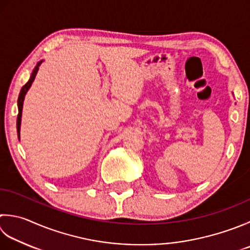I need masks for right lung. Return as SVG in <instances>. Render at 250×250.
Segmentation results:
<instances>
[{
    "instance_id": "add662e5",
    "label": "right lung",
    "mask_w": 250,
    "mask_h": 250,
    "mask_svg": "<svg viewBox=\"0 0 250 250\" xmlns=\"http://www.w3.org/2000/svg\"><path fill=\"white\" fill-rule=\"evenodd\" d=\"M44 61H40L38 63L37 66L34 67V69L32 70L31 72V76H30V79L28 80V82L24 84L21 90V93H19V96H18V101H17V105H18V116H17V135H18V139L21 140V115H22V106H23V101H24V96H26L28 90L30 89V86L32 85V82L34 81V79H36V76L38 73V70H39V67H40L41 63L43 62Z\"/></svg>"
}]
</instances>
